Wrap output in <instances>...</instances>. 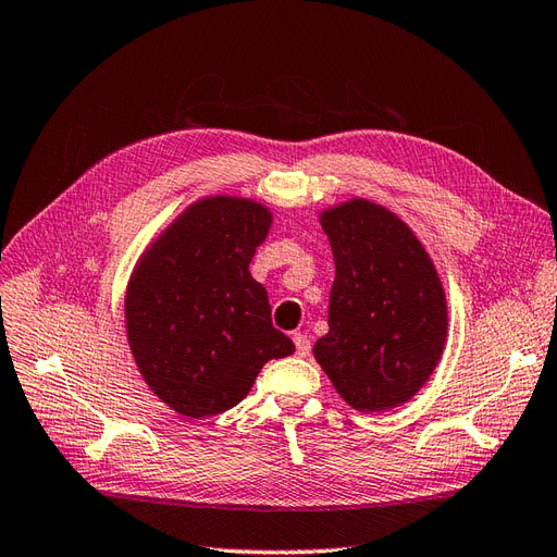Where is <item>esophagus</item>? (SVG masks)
Returning <instances> with one entry per match:
<instances>
[{"instance_id": "34e87169", "label": "esophagus", "mask_w": 557, "mask_h": 557, "mask_svg": "<svg viewBox=\"0 0 557 557\" xmlns=\"http://www.w3.org/2000/svg\"><path fill=\"white\" fill-rule=\"evenodd\" d=\"M294 345H296V355L298 357H308L310 352V338L306 333H294Z\"/></svg>"}]
</instances>
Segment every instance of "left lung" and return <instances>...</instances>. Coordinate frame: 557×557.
I'll return each mask as SVG.
<instances>
[{
  "instance_id": "8db88e82",
  "label": "left lung",
  "mask_w": 557,
  "mask_h": 557,
  "mask_svg": "<svg viewBox=\"0 0 557 557\" xmlns=\"http://www.w3.org/2000/svg\"><path fill=\"white\" fill-rule=\"evenodd\" d=\"M320 224L336 280L314 359L347 406L392 410L438 367L448 341L446 289L418 235L383 205L349 198L322 210Z\"/></svg>"
}]
</instances>
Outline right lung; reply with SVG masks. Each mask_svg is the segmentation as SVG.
Masks as SVG:
<instances>
[{"label":"right lung","instance_id":"obj_1","mask_svg":"<svg viewBox=\"0 0 557 557\" xmlns=\"http://www.w3.org/2000/svg\"><path fill=\"white\" fill-rule=\"evenodd\" d=\"M273 226L263 202L208 196L172 219L137 259L125 289V336L149 389L184 418L240 404L263 363L294 355L270 322L253 251Z\"/></svg>","mask_w":557,"mask_h":557}]
</instances>
